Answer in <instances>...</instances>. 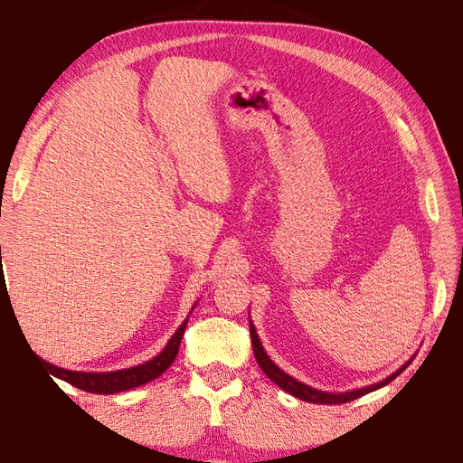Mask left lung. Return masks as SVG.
Masks as SVG:
<instances>
[{
    "label": "left lung",
    "mask_w": 463,
    "mask_h": 463,
    "mask_svg": "<svg viewBox=\"0 0 463 463\" xmlns=\"http://www.w3.org/2000/svg\"><path fill=\"white\" fill-rule=\"evenodd\" d=\"M249 328H250V342H253V352H255L257 363L260 365V369L264 371V374L269 376L274 384H278L282 390L289 392L291 396H296V398H299V400H303V402L326 403V405H328V403H345V402H352V400H357V398H361V396L369 394V392H373V390H378V388L386 386L388 383L394 381V378H396L405 367H408V365H405V367L400 369L398 373H394L392 376L384 378L383 383H376V384H373V386L352 390V392H344V394H330V392H320V390H315V388H311V386H307V384L296 381V378H293V376L286 374L279 367H276L274 363L270 361V357L266 355V352L262 349V344H260V340H259V335H257V330H255V326H253V322H250Z\"/></svg>",
    "instance_id": "8db88e82"
}]
</instances>
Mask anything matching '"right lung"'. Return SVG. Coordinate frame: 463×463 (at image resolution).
Segmentation results:
<instances>
[{"label": "right lung", "mask_w": 463, "mask_h": 463, "mask_svg": "<svg viewBox=\"0 0 463 463\" xmlns=\"http://www.w3.org/2000/svg\"><path fill=\"white\" fill-rule=\"evenodd\" d=\"M187 320L181 325L175 334L172 335V340L167 342V345L162 349V354L156 355L154 359L143 363V365H137L131 369H123V371H116V373H77V371H65L60 367H53L50 363L42 361L48 367V371L61 378V381L73 384L85 392H92V394H116V392H123L129 390L135 386L146 384L154 378L160 376L167 367L172 365L174 359L177 357L179 345H181V335L185 332Z\"/></svg>", "instance_id": "obj_1"}]
</instances>
